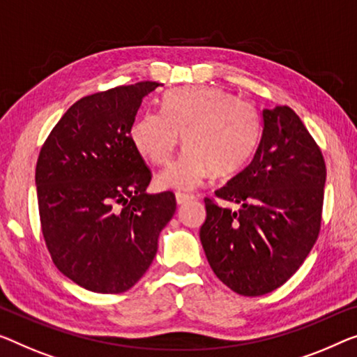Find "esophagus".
<instances>
[{
	"instance_id": "obj_1",
	"label": "esophagus",
	"mask_w": 357,
	"mask_h": 357,
	"mask_svg": "<svg viewBox=\"0 0 357 357\" xmlns=\"http://www.w3.org/2000/svg\"><path fill=\"white\" fill-rule=\"evenodd\" d=\"M195 199V195L194 194H188V192H176V202L179 205H183V204H185V202H189V200H194Z\"/></svg>"
}]
</instances>
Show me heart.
Returning <instances> with one entry per match:
<instances>
[{
    "label": "heart",
    "mask_w": 357,
    "mask_h": 357,
    "mask_svg": "<svg viewBox=\"0 0 357 357\" xmlns=\"http://www.w3.org/2000/svg\"><path fill=\"white\" fill-rule=\"evenodd\" d=\"M261 128L257 107L226 89L178 88L163 94L162 112L137 116L131 139L149 162L167 165L183 135L188 149L158 176V184L194 189L213 172L227 176L245 167L261 139Z\"/></svg>",
    "instance_id": "obj_1"
}]
</instances>
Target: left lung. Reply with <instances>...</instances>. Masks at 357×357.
<instances>
[{
  "instance_id": "1",
  "label": "left lung",
  "mask_w": 357,
  "mask_h": 357,
  "mask_svg": "<svg viewBox=\"0 0 357 357\" xmlns=\"http://www.w3.org/2000/svg\"><path fill=\"white\" fill-rule=\"evenodd\" d=\"M263 136L248 167L215 190L238 211L205 197L200 242L213 273L243 296L284 285L317 241L326 162L289 105L263 110Z\"/></svg>"
}]
</instances>
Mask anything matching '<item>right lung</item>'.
Returning a JSON list of instances; mask_svg holds the SVG:
<instances>
[{
	"label": "right lung",
	"mask_w": 357,
	"mask_h": 357,
	"mask_svg": "<svg viewBox=\"0 0 357 357\" xmlns=\"http://www.w3.org/2000/svg\"><path fill=\"white\" fill-rule=\"evenodd\" d=\"M157 86L139 82L84 96L52 128L36 162L52 263L96 294H121L144 275L176 211L173 192H146L152 173L131 139L142 98Z\"/></svg>",
	"instance_id": "add662e5"
}]
</instances>
